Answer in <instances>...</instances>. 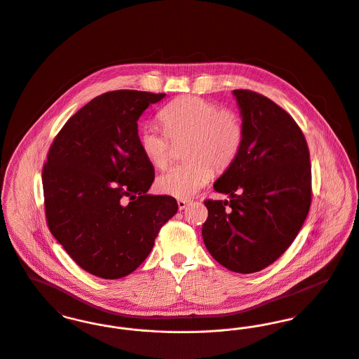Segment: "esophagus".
I'll list each match as a JSON object with an SVG mask.
<instances>
[{
    "instance_id": "esophagus-1",
    "label": "esophagus",
    "mask_w": 359,
    "mask_h": 359,
    "mask_svg": "<svg viewBox=\"0 0 359 359\" xmlns=\"http://www.w3.org/2000/svg\"><path fill=\"white\" fill-rule=\"evenodd\" d=\"M190 203H191V201H187V199H177V206H179L180 210H184Z\"/></svg>"
}]
</instances>
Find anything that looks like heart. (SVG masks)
Masks as SVG:
<instances>
[{"instance_id":"1","label":"heart","mask_w":359,"mask_h":359,"mask_svg":"<svg viewBox=\"0 0 359 359\" xmlns=\"http://www.w3.org/2000/svg\"><path fill=\"white\" fill-rule=\"evenodd\" d=\"M165 133L153 124L139 131V147L144 158L164 169L170 158V140L187 139L186 164L173 166L157 179L161 193L187 199L203 189L213 176L235 164L245 143L241 116L220 109L215 102L196 95L180 97L160 111Z\"/></svg>"}]
</instances>
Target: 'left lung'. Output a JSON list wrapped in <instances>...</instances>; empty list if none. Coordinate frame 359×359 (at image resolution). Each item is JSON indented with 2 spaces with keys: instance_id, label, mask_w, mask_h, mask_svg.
I'll return each instance as SVG.
<instances>
[{
  "instance_id": "obj_1",
  "label": "left lung",
  "mask_w": 359,
  "mask_h": 359,
  "mask_svg": "<svg viewBox=\"0 0 359 359\" xmlns=\"http://www.w3.org/2000/svg\"><path fill=\"white\" fill-rule=\"evenodd\" d=\"M233 95L245 143L213 184L229 201H205L202 238L222 266L254 273L273 264L302 228L311 203V166L304 135L287 111L250 90Z\"/></svg>"
}]
</instances>
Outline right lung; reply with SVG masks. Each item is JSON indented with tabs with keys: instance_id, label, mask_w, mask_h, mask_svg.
I'll use <instances>...</instances> for the list:
<instances>
[{
	"instance_id": "right-lung-1",
	"label": "right lung",
	"mask_w": 359,
	"mask_h": 359,
	"mask_svg": "<svg viewBox=\"0 0 359 359\" xmlns=\"http://www.w3.org/2000/svg\"><path fill=\"white\" fill-rule=\"evenodd\" d=\"M164 97L138 90L98 95L64 124L49 149L42 170L48 226L94 276L133 273L177 212L173 196L147 194L154 168L139 147L137 121Z\"/></svg>"
}]
</instances>
